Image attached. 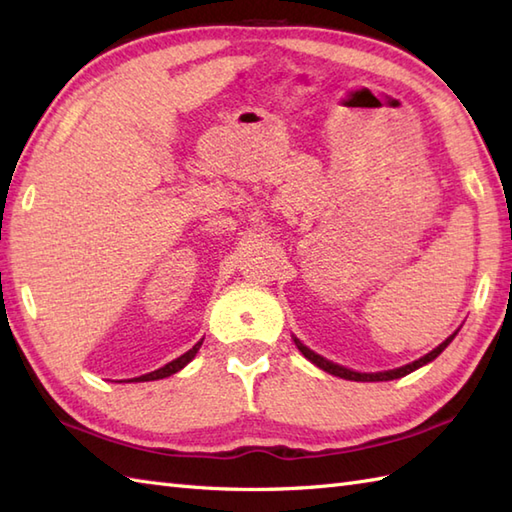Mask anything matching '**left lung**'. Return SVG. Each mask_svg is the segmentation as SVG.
Returning <instances> with one entry per match:
<instances>
[{
  "mask_svg": "<svg viewBox=\"0 0 512 512\" xmlns=\"http://www.w3.org/2000/svg\"><path fill=\"white\" fill-rule=\"evenodd\" d=\"M453 336H455V334H451L447 341L440 343V345L436 347V350L429 352L427 356L418 358V361H413V363H409V365H405V367H398V369H389V372H378V374H358V372H352V369H347V367H341V365H336V363L325 361L323 356L314 354L312 350H308L306 345H301L297 339H295V343H297V347L301 350V354L308 358V361H312V363L317 365V367L325 369V372H328V374H334V376L345 378V380H361V383H374V380H394V378H402V376L411 374L413 369H418V367H422V365H427L429 361H433V358L442 354L444 347H447V345L453 341Z\"/></svg>",
  "mask_w": 512,
  "mask_h": 512,
  "instance_id": "1",
  "label": "left lung"
}]
</instances>
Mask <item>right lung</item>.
I'll use <instances>...</instances> for the list:
<instances>
[{
    "instance_id": "add662e5",
    "label": "right lung",
    "mask_w": 512,
    "mask_h": 512,
    "mask_svg": "<svg viewBox=\"0 0 512 512\" xmlns=\"http://www.w3.org/2000/svg\"><path fill=\"white\" fill-rule=\"evenodd\" d=\"M200 345H202V341L200 343H195L191 350L187 352V354H182L180 358H176V361H171V363H167L165 367H160V369H156V372H149V374H145V376H138V378H134V380H158V378H167V376H171V374H176V372H180V369L187 365L191 358L198 354V350H200Z\"/></svg>"
}]
</instances>
